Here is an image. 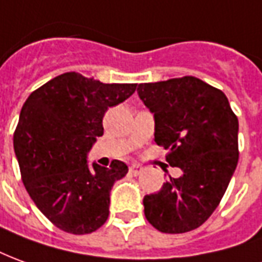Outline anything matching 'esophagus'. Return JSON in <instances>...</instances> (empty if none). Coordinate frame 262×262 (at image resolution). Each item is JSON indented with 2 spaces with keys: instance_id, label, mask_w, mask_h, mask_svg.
<instances>
[{
  "instance_id": "34e87169",
  "label": "esophagus",
  "mask_w": 262,
  "mask_h": 262,
  "mask_svg": "<svg viewBox=\"0 0 262 262\" xmlns=\"http://www.w3.org/2000/svg\"><path fill=\"white\" fill-rule=\"evenodd\" d=\"M129 171H130V174L139 176V174H142V171H143V167H142V166H139V164H133V166H130Z\"/></svg>"
}]
</instances>
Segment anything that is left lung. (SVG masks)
<instances>
[{"label": "left lung", "instance_id": "8db88e82", "mask_svg": "<svg viewBox=\"0 0 262 262\" xmlns=\"http://www.w3.org/2000/svg\"><path fill=\"white\" fill-rule=\"evenodd\" d=\"M155 118V142L182 176L144 195V215L162 233L200 227L220 204L238 163V119L220 89L194 76L140 83Z\"/></svg>", "mask_w": 262, "mask_h": 262}]
</instances>
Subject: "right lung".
Returning <instances> with one entry per match:
<instances>
[{
    "label": "right lung",
    "instance_id": "right-lung-1",
    "mask_svg": "<svg viewBox=\"0 0 262 262\" xmlns=\"http://www.w3.org/2000/svg\"><path fill=\"white\" fill-rule=\"evenodd\" d=\"M136 83H103L67 72L25 100L14 133V150L29 197L52 224L71 234H89L105 224L111 190L127 173L88 164L103 135V115L136 91Z\"/></svg>",
    "mask_w": 262,
    "mask_h": 262
}]
</instances>
